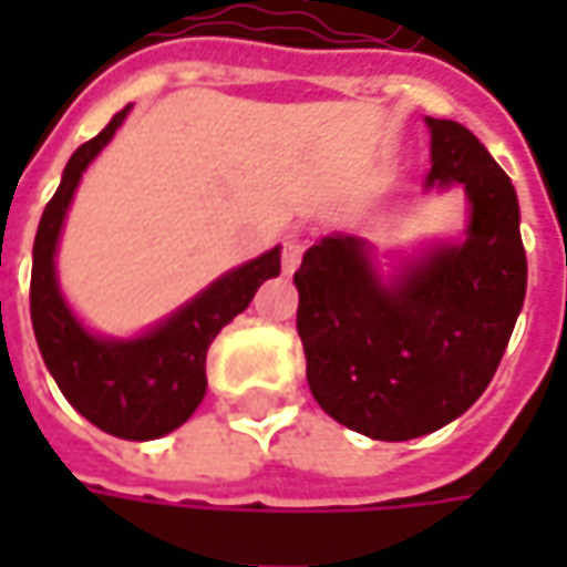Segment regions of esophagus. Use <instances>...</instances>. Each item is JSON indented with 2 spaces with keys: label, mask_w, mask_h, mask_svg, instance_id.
Listing matches in <instances>:
<instances>
[{
  "label": "esophagus",
  "mask_w": 567,
  "mask_h": 567,
  "mask_svg": "<svg viewBox=\"0 0 567 567\" xmlns=\"http://www.w3.org/2000/svg\"><path fill=\"white\" fill-rule=\"evenodd\" d=\"M302 243L299 239H287L284 243V249H280V261H284V274H293L299 268V261H302Z\"/></svg>",
  "instance_id": "34e87169"
}]
</instances>
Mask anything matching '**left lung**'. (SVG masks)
<instances>
[{
  "label": "left lung",
  "mask_w": 567,
  "mask_h": 567,
  "mask_svg": "<svg viewBox=\"0 0 567 567\" xmlns=\"http://www.w3.org/2000/svg\"><path fill=\"white\" fill-rule=\"evenodd\" d=\"M425 125L423 188H464V239L429 243L384 274L365 239L331 233L293 274L312 398L381 442L420 439L467 413L489 388L527 293L508 173L461 122L425 116Z\"/></svg>",
  "instance_id": "8db88e82"
}]
</instances>
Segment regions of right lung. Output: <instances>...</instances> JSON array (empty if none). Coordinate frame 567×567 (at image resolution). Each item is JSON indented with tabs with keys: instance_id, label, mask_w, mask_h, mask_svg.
Masks as SVG:
<instances>
[{
	"instance_id": "obj_1",
	"label": "right lung",
	"mask_w": 567,
	"mask_h": 567,
	"mask_svg": "<svg viewBox=\"0 0 567 567\" xmlns=\"http://www.w3.org/2000/svg\"><path fill=\"white\" fill-rule=\"evenodd\" d=\"M132 106L120 110L97 138L81 144L40 217L33 239L31 321L50 375L84 420L128 442H151L179 429L205 401L207 347L255 290L280 274V246L220 274L173 316L135 338L94 334L65 302L55 277V249L84 169L113 142Z\"/></svg>"
}]
</instances>
